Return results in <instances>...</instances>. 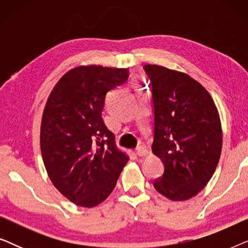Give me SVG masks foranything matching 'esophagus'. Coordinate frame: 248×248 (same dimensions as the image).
I'll return each instance as SVG.
<instances>
[{
    "instance_id": "34e87169",
    "label": "esophagus",
    "mask_w": 248,
    "mask_h": 248,
    "mask_svg": "<svg viewBox=\"0 0 248 248\" xmlns=\"http://www.w3.org/2000/svg\"><path fill=\"white\" fill-rule=\"evenodd\" d=\"M137 154L139 157H144V155H148V149L144 145H140V147L137 148Z\"/></svg>"
}]
</instances>
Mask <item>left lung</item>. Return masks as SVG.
<instances>
[{
  "mask_svg": "<svg viewBox=\"0 0 248 248\" xmlns=\"http://www.w3.org/2000/svg\"><path fill=\"white\" fill-rule=\"evenodd\" d=\"M143 69L152 87V152L165 167L154 186L171 201H185L205 187L219 162L218 109L205 88L188 74L155 64Z\"/></svg>",
  "mask_w": 248,
  "mask_h": 248,
  "instance_id": "obj_1",
  "label": "left lung"
}]
</instances>
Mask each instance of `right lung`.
<instances>
[{
	"instance_id": "right-lung-1",
	"label": "right lung",
	"mask_w": 248,
	"mask_h": 248,
	"mask_svg": "<svg viewBox=\"0 0 248 248\" xmlns=\"http://www.w3.org/2000/svg\"><path fill=\"white\" fill-rule=\"evenodd\" d=\"M127 78V69L74 67L55 84L44 108V165L61 194L79 206L93 208L105 201L128 161L101 117L106 93Z\"/></svg>"
}]
</instances>
